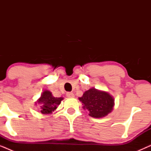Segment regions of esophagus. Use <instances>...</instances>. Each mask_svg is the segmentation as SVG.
<instances>
[{
  "label": "esophagus",
  "mask_w": 151,
  "mask_h": 151,
  "mask_svg": "<svg viewBox=\"0 0 151 151\" xmlns=\"http://www.w3.org/2000/svg\"><path fill=\"white\" fill-rule=\"evenodd\" d=\"M67 96L69 98H74V96H74V94L73 93L68 92V93H67Z\"/></svg>",
  "instance_id": "obj_1"
}]
</instances>
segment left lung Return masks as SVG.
<instances>
[{
    "mask_svg": "<svg viewBox=\"0 0 151 151\" xmlns=\"http://www.w3.org/2000/svg\"><path fill=\"white\" fill-rule=\"evenodd\" d=\"M82 108L88 111V115L94 118H102L113 111L115 105L113 97L104 91L91 88L78 98Z\"/></svg>",
    "mask_w": 151,
    "mask_h": 151,
    "instance_id": "1",
    "label": "left lung"
}]
</instances>
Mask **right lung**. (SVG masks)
<instances>
[{
    "label": "right lung",
    "mask_w": 151,
    "mask_h": 151,
    "mask_svg": "<svg viewBox=\"0 0 151 151\" xmlns=\"http://www.w3.org/2000/svg\"><path fill=\"white\" fill-rule=\"evenodd\" d=\"M63 98H55L52 93L48 90H45L41 95L40 98L37 100L36 104L40 107V113L43 115L51 114L58 108Z\"/></svg>",
    "instance_id": "1"
}]
</instances>
